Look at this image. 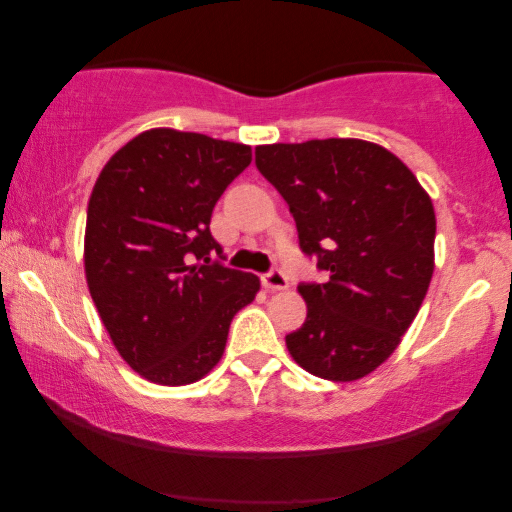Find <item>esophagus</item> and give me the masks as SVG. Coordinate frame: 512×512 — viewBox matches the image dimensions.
<instances>
[{
    "mask_svg": "<svg viewBox=\"0 0 512 512\" xmlns=\"http://www.w3.org/2000/svg\"><path fill=\"white\" fill-rule=\"evenodd\" d=\"M263 286L270 291H284L289 286V279L282 270H270L268 275H263Z\"/></svg>",
    "mask_w": 512,
    "mask_h": 512,
    "instance_id": "obj_1",
    "label": "esophagus"
}]
</instances>
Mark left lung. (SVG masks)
<instances>
[{
	"mask_svg": "<svg viewBox=\"0 0 512 512\" xmlns=\"http://www.w3.org/2000/svg\"><path fill=\"white\" fill-rule=\"evenodd\" d=\"M326 284H300L307 319L286 349L307 373L354 382L401 345L433 277L436 212L410 167L366 139L256 146Z\"/></svg>",
	"mask_w": 512,
	"mask_h": 512,
	"instance_id": "8db88e82",
	"label": "left lung"
}]
</instances>
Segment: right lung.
I'll use <instances>...</instances> for the list:
<instances>
[{
	"label": "right lung",
	"mask_w": 512,
	"mask_h": 512,
	"mask_svg": "<svg viewBox=\"0 0 512 512\" xmlns=\"http://www.w3.org/2000/svg\"><path fill=\"white\" fill-rule=\"evenodd\" d=\"M251 146L151 128L102 167L88 200L83 265L111 342L153 384L184 387L221 361L230 321L261 289L223 268L209 233L216 200ZM206 263H201V258Z\"/></svg>",
	"instance_id": "obj_1"
}]
</instances>
